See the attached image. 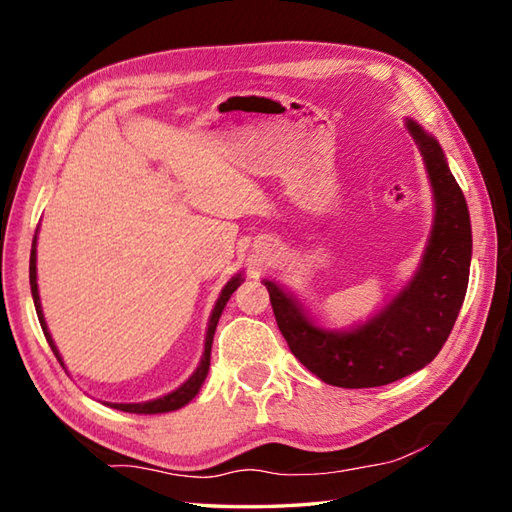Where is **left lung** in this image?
Listing matches in <instances>:
<instances>
[{
    "label": "left lung",
    "instance_id": "8db88e82",
    "mask_svg": "<svg viewBox=\"0 0 512 512\" xmlns=\"http://www.w3.org/2000/svg\"><path fill=\"white\" fill-rule=\"evenodd\" d=\"M405 125L420 149L433 193L431 233L407 284L367 321L330 330L292 292L264 279L290 352L334 387L389 385L429 365L449 339L469 286L473 237L464 193L436 136L413 118H405Z\"/></svg>",
    "mask_w": 512,
    "mask_h": 512
}]
</instances>
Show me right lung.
I'll use <instances>...</instances> for the list:
<instances>
[{
	"mask_svg": "<svg viewBox=\"0 0 512 512\" xmlns=\"http://www.w3.org/2000/svg\"><path fill=\"white\" fill-rule=\"evenodd\" d=\"M37 233H35V239H32V250H30V292H32V301H35V310H37V317H39V323H41V330H43V334H46V341L50 345V350L54 352V356H57V361L63 365V358L57 350V345H54V341H52V334L48 330L46 317H43V310H41L39 284H37ZM242 281H244V273H237L226 281V286L222 288L220 297H217L215 306L211 310L209 325H206L204 352H202L200 363H198V367H195V372L187 380H184L180 387H176L173 391H169V394L154 398V400H145V402H105V405H110L112 409H118V411H127V413H167V411H176L184 405H189V402L200 394V389H202L204 380H206V374H209L211 345H213V334H215V328H217V321H220V317H222V310L226 308V301L231 299V295L239 288Z\"/></svg>",
	"mask_w": 512,
	"mask_h": 512,
	"instance_id": "add662e5",
	"label": "right lung"
}]
</instances>
